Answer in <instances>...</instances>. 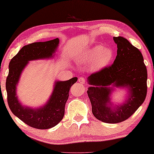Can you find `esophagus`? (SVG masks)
<instances>
[{
    "label": "esophagus",
    "mask_w": 154,
    "mask_h": 154,
    "mask_svg": "<svg viewBox=\"0 0 154 154\" xmlns=\"http://www.w3.org/2000/svg\"><path fill=\"white\" fill-rule=\"evenodd\" d=\"M79 82L81 84H85V79L84 77H80L79 79Z\"/></svg>",
    "instance_id": "34e87169"
}]
</instances>
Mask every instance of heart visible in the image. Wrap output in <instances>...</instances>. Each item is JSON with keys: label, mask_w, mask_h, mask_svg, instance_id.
I'll use <instances>...</instances> for the list:
<instances>
[{"label": "heart", "mask_w": 154, "mask_h": 154, "mask_svg": "<svg viewBox=\"0 0 154 154\" xmlns=\"http://www.w3.org/2000/svg\"><path fill=\"white\" fill-rule=\"evenodd\" d=\"M113 56L114 52L111 48L97 45L80 56L79 62L80 63L91 64L93 70L99 71L110 64Z\"/></svg>", "instance_id": "b5f03b06"}]
</instances>
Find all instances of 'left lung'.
Wrapping results in <instances>:
<instances>
[{"label": "left lung", "mask_w": 154, "mask_h": 154, "mask_svg": "<svg viewBox=\"0 0 154 154\" xmlns=\"http://www.w3.org/2000/svg\"><path fill=\"white\" fill-rule=\"evenodd\" d=\"M117 55L111 66L91 74L87 94L95 118L108 123H117L135 112L147 95V67L137 48L124 37H114ZM115 87L125 88L128 96L123 103L113 106L110 95Z\"/></svg>", "instance_id": "obj_1"}]
</instances>
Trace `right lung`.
<instances>
[{
	"instance_id": "add662e5",
	"label": "right lung",
	"mask_w": 154,
	"mask_h": 154,
	"mask_svg": "<svg viewBox=\"0 0 154 154\" xmlns=\"http://www.w3.org/2000/svg\"><path fill=\"white\" fill-rule=\"evenodd\" d=\"M59 44V38L44 42H35L22 47L9 65L6 80L7 102L10 110L17 118L32 128L49 129L63 119L65 106L69 97L70 88L77 81L74 77L65 81H55L52 95L46 104L33 108L22 105L17 96V85L22 72L29 61L47 59L54 57Z\"/></svg>"
}]
</instances>
